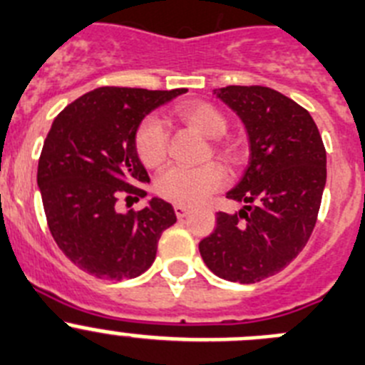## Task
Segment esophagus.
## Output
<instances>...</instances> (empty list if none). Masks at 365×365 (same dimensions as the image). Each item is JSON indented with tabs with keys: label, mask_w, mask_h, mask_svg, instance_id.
Listing matches in <instances>:
<instances>
[{
	"label": "esophagus",
	"mask_w": 365,
	"mask_h": 365,
	"mask_svg": "<svg viewBox=\"0 0 365 365\" xmlns=\"http://www.w3.org/2000/svg\"><path fill=\"white\" fill-rule=\"evenodd\" d=\"M175 212H176V216L182 220V217H185L187 214L190 212V209H189V207H185V205H175Z\"/></svg>",
	"instance_id": "esophagus-1"
}]
</instances>
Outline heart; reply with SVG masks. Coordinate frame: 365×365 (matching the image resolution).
Returning a JSON list of instances; mask_svg holds the SVG:
<instances>
[{
    "instance_id": "heart-1",
    "label": "heart",
    "mask_w": 365,
    "mask_h": 365,
    "mask_svg": "<svg viewBox=\"0 0 365 365\" xmlns=\"http://www.w3.org/2000/svg\"><path fill=\"white\" fill-rule=\"evenodd\" d=\"M176 115L183 124L210 140L220 138L227 131V120L223 115L207 102H187L178 106ZM135 144L136 153L145 165L156 167L162 163L167 153V131L162 120L156 117L145 118L136 131ZM220 151L230 162L240 158V151L234 144H221ZM223 182L225 171L220 163H205L200 167L173 165L156 178V192L173 203L192 207L220 189Z\"/></svg>"
}]
</instances>
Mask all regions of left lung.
<instances>
[{"mask_svg": "<svg viewBox=\"0 0 365 365\" xmlns=\"http://www.w3.org/2000/svg\"><path fill=\"white\" fill-rule=\"evenodd\" d=\"M214 95L247 129L250 158L227 198L245 203L216 214L200 254L225 281H263L288 267L308 243L326 185V149L312 115L264 86H227Z\"/></svg>", "mask_w": 365, "mask_h": 365, "instance_id": "left-lung-1", "label": "left lung"}]
</instances>
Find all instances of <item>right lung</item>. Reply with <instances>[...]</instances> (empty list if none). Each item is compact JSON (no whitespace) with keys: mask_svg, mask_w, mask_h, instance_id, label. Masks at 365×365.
Returning <instances> with one entry per match:
<instances>
[{"mask_svg":"<svg viewBox=\"0 0 365 365\" xmlns=\"http://www.w3.org/2000/svg\"><path fill=\"white\" fill-rule=\"evenodd\" d=\"M183 93L185 88H97L53 120L37 187L57 247L81 270L122 281L155 261L160 236L176 221L173 205L151 198L138 212H118L117 200L125 192L145 196L138 187L149 176L136 153V131L153 110Z\"/></svg>","mask_w":365,"mask_h":365,"instance_id":"add662e5","label":"right lung"}]
</instances>
